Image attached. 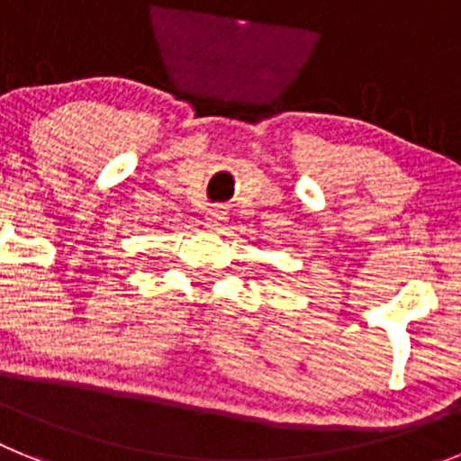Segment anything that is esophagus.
Here are the masks:
<instances>
[{
  "label": "esophagus",
  "instance_id": "1",
  "mask_svg": "<svg viewBox=\"0 0 461 461\" xmlns=\"http://www.w3.org/2000/svg\"><path fill=\"white\" fill-rule=\"evenodd\" d=\"M226 221H228L226 207L217 205V207H210V210H207V214H205L207 228H212V230H221V226Z\"/></svg>",
  "mask_w": 461,
  "mask_h": 461
}]
</instances>
